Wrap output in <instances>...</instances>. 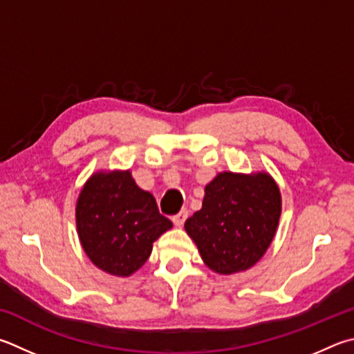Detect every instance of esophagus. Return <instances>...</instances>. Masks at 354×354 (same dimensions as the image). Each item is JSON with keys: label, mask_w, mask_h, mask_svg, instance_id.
<instances>
[{"label": "esophagus", "mask_w": 354, "mask_h": 354, "mask_svg": "<svg viewBox=\"0 0 354 354\" xmlns=\"http://www.w3.org/2000/svg\"><path fill=\"white\" fill-rule=\"evenodd\" d=\"M187 215H189V212H187V209H183L181 212H179V214H176V215H173V223L176 224V226H183L184 224V221L187 220Z\"/></svg>", "instance_id": "1"}]
</instances>
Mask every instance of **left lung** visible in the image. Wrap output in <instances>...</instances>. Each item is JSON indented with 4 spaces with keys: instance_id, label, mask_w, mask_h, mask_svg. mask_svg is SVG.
I'll list each match as a JSON object with an SVG mask.
<instances>
[{
    "instance_id": "left-lung-1",
    "label": "left lung",
    "mask_w": 354,
    "mask_h": 354,
    "mask_svg": "<svg viewBox=\"0 0 354 354\" xmlns=\"http://www.w3.org/2000/svg\"><path fill=\"white\" fill-rule=\"evenodd\" d=\"M280 214V192L271 176L224 171L205 185L201 210L184 227L212 271L234 274L265 255Z\"/></svg>"
}]
</instances>
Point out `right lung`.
I'll use <instances>...</instances> for the list:
<instances>
[{"label": "right lung", "instance_id": "1", "mask_svg": "<svg viewBox=\"0 0 354 354\" xmlns=\"http://www.w3.org/2000/svg\"><path fill=\"white\" fill-rule=\"evenodd\" d=\"M80 243L95 266L128 277L149 260L153 243L173 224L130 171L89 178L75 207Z\"/></svg>", "mask_w": 354, "mask_h": 354}]
</instances>
